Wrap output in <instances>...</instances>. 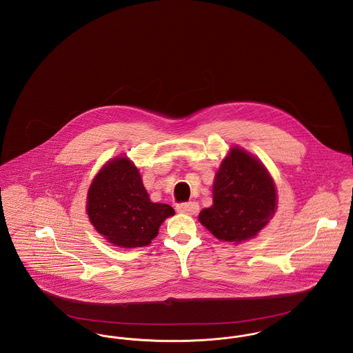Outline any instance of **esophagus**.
<instances>
[{
  "label": "esophagus",
  "mask_w": 353,
  "mask_h": 353,
  "mask_svg": "<svg viewBox=\"0 0 353 353\" xmlns=\"http://www.w3.org/2000/svg\"><path fill=\"white\" fill-rule=\"evenodd\" d=\"M176 209H177L179 213H184V214L193 216V214H197V213H199L200 206H199L197 202L194 201L183 202V203H179Z\"/></svg>",
  "instance_id": "obj_1"
}]
</instances>
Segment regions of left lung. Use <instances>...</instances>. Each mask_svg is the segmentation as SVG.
<instances>
[{
    "label": "left lung",
    "instance_id": "left-lung-1",
    "mask_svg": "<svg viewBox=\"0 0 353 353\" xmlns=\"http://www.w3.org/2000/svg\"><path fill=\"white\" fill-rule=\"evenodd\" d=\"M276 212V188L265 165L249 152L233 147L222 160L213 205L199 219L219 241L239 243L258 234Z\"/></svg>",
    "mask_w": 353,
    "mask_h": 353
}]
</instances>
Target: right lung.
<instances>
[{
	"label": "right lung",
	"mask_w": 353,
	"mask_h": 353,
	"mask_svg": "<svg viewBox=\"0 0 353 353\" xmlns=\"http://www.w3.org/2000/svg\"><path fill=\"white\" fill-rule=\"evenodd\" d=\"M85 209L97 232L125 249L150 245L164 219L174 214L172 206L150 200L139 169L124 156L104 164L94 177Z\"/></svg>",
	"instance_id": "1"
}]
</instances>
